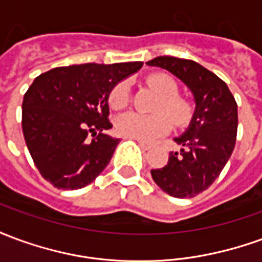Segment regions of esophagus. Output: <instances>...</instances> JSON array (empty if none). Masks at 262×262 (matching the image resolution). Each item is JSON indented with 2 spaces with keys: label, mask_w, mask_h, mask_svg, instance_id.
Listing matches in <instances>:
<instances>
[{
  "label": "esophagus",
  "mask_w": 262,
  "mask_h": 262,
  "mask_svg": "<svg viewBox=\"0 0 262 262\" xmlns=\"http://www.w3.org/2000/svg\"><path fill=\"white\" fill-rule=\"evenodd\" d=\"M137 143H139V146H140L143 150H148V148L151 147L150 144H147V143H144V142H140V140H137Z\"/></svg>",
  "instance_id": "esophagus-1"
}]
</instances>
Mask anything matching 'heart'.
I'll return each mask as SVG.
<instances>
[{"mask_svg": "<svg viewBox=\"0 0 262 262\" xmlns=\"http://www.w3.org/2000/svg\"><path fill=\"white\" fill-rule=\"evenodd\" d=\"M148 86L160 95V101L156 105V114L144 116L136 112H126L116 119V132L120 136L127 139H136L140 142H151L157 137L168 133L171 121L176 125H185L192 116V106L184 98L177 97L178 85L176 80L168 74H153L147 78ZM129 102V85L127 82H119L111 91L109 105L112 109L125 108ZM170 116L168 118L164 114Z\"/></svg>", "mask_w": 262, "mask_h": 262, "instance_id": "1", "label": "heart"}]
</instances>
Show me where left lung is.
<instances>
[{
  "mask_svg": "<svg viewBox=\"0 0 262 262\" xmlns=\"http://www.w3.org/2000/svg\"><path fill=\"white\" fill-rule=\"evenodd\" d=\"M181 80L192 92L195 111L187 130L174 137L180 153H170L154 182L174 198H193L208 189L225 168L236 144L237 103L229 86L196 61L160 56L146 63Z\"/></svg>",
  "mask_w": 262,
  "mask_h": 262,
  "instance_id": "obj_1",
  "label": "left lung"
}]
</instances>
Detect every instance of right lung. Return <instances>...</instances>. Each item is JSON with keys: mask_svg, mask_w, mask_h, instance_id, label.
<instances>
[{"mask_svg": "<svg viewBox=\"0 0 262 262\" xmlns=\"http://www.w3.org/2000/svg\"><path fill=\"white\" fill-rule=\"evenodd\" d=\"M142 66L130 61L56 67L32 82L22 102V130L33 163L53 187L84 188L106 168L120 142L103 135L112 127L109 95Z\"/></svg>", "mask_w": 262, "mask_h": 262, "instance_id": "right-lung-1", "label": "right lung"}]
</instances>
